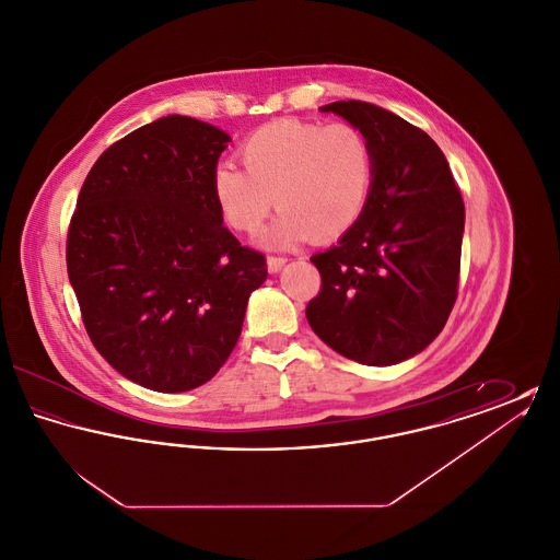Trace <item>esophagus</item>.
Wrapping results in <instances>:
<instances>
[{
    "label": "esophagus",
    "instance_id": "obj_1",
    "mask_svg": "<svg viewBox=\"0 0 560 560\" xmlns=\"http://www.w3.org/2000/svg\"><path fill=\"white\" fill-rule=\"evenodd\" d=\"M285 262H288V258H285V256H268L267 258L268 270H270V272L281 270Z\"/></svg>",
    "mask_w": 560,
    "mask_h": 560
}]
</instances>
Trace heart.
<instances>
[{"mask_svg":"<svg viewBox=\"0 0 560 560\" xmlns=\"http://www.w3.org/2000/svg\"><path fill=\"white\" fill-rule=\"evenodd\" d=\"M240 155L245 170L218 165L212 192L226 224L243 235H256L277 203L283 213L270 233L275 243L336 240L357 224L372 195V144L347 121H275L249 133Z\"/></svg>","mask_w":560,"mask_h":560,"instance_id":"heart-1","label":"heart"}]
</instances>
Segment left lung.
<instances>
[{
	"instance_id": "1",
	"label": "left lung",
	"mask_w": 560,
	"mask_h": 560,
	"mask_svg": "<svg viewBox=\"0 0 560 560\" xmlns=\"http://www.w3.org/2000/svg\"><path fill=\"white\" fill-rule=\"evenodd\" d=\"M368 136L372 195L352 229L311 260L320 290L306 319L320 340L363 365H395L450 319L459 281L464 199L424 130L361 101L320 108Z\"/></svg>"
}]
</instances>
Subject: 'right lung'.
<instances>
[{"mask_svg":"<svg viewBox=\"0 0 560 560\" xmlns=\"http://www.w3.org/2000/svg\"><path fill=\"white\" fill-rule=\"evenodd\" d=\"M231 138L170 115L92 165L67 233V272L94 348L158 393L192 390L224 365L265 254L222 224L212 174Z\"/></svg>","mask_w":560,"mask_h":560,"instance_id":"right-lung-1","label":"right lung"}]
</instances>
